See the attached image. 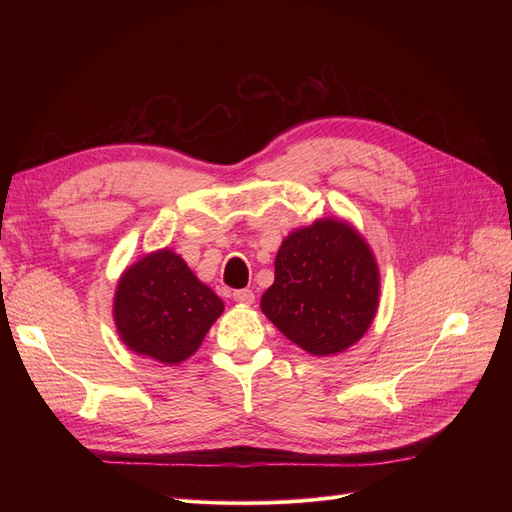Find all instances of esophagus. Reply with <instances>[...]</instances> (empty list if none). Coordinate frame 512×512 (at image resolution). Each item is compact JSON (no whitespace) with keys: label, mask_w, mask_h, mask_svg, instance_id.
<instances>
[{"label":"esophagus","mask_w":512,"mask_h":512,"mask_svg":"<svg viewBox=\"0 0 512 512\" xmlns=\"http://www.w3.org/2000/svg\"><path fill=\"white\" fill-rule=\"evenodd\" d=\"M232 299H235L239 305H252L256 297H254L252 290L243 288V290H235V292H232Z\"/></svg>","instance_id":"1"}]
</instances>
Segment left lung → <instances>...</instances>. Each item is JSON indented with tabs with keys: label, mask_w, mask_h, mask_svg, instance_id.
I'll use <instances>...</instances> for the list:
<instances>
[{
	"label": "left lung",
	"mask_w": 512,
	"mask_h": 512,
	"mask_svg": "<svg viewBox=\"0 0 512 512\" xmlns=\"http://www.w3.org/2000/svg\"><path fill=\"white\" fill-rule=\"evenodd\" d=\"M378 303L380 269L369 243L350 222L320 218L282 241L260 309L292 344L331 356L367 333Z\"/></svg>",
	"instance_id": "left-lung-1"
}]
</instances>
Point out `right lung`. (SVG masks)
Returning <instances> with one entry per match:
<instances>
[{"instance_id": "obj_1", "label": "right lung", "mask_w": 512, "mask_h": 512, "mask_svg": "<svg viewBox=\"0 0 512 512\" xmlns=\"http://www.w3.org/2000/svg\"><path fill=\"white\" fill-rule=\"evenodd\" d=\"M222 312L224 301L170 247L123 271L113 297L123 346L164 365L190 359Z\"/></svg>"}]
</instances>
